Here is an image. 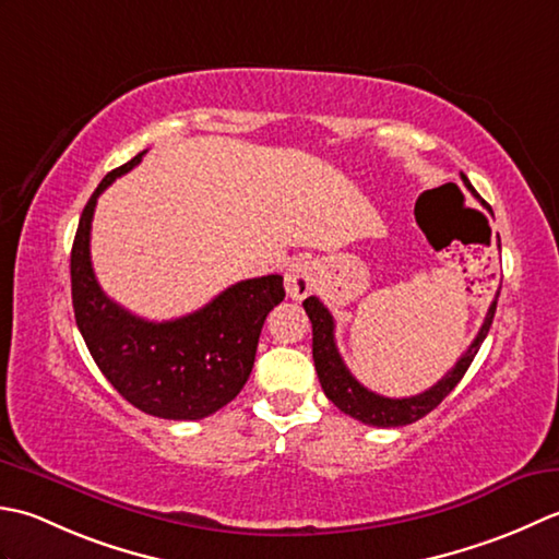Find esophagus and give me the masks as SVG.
<instances>
[{
  "mask_svg": "<svg viewBox=\"0 0 559 559\" xmlns=\"http://www.w3.org/2000/svg\"><path fill=\"white\" fill-rule=\"evenodd\" d=\"M318 282V272L311 260H294V263L284 272V287H287V294L292 299L301 301L316 289Z\"/></svg>",
  "mask_w": 559,
  "mask_h": 559,
  "instance_id": "1",
  "label": "esophagus"
}]
</instances>
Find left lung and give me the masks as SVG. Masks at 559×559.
<instances>
[{
    "mask_svg": "<svg viewBox=\"0 0 559 559\" xmlns=\"http://www.w3.org/2000/svg\"><path fill=\"white\" fill-rule=\"evenodd\" d=\"M463 178L465 188H468L473 195L480 200L475 188L471 186V180ZM483 202V200H480ZM485 204V202H483ZM497 299L499 292L495 296V301L489 304L485 323L480 328V333L475 335L471 347L463 352L461 359L455 361V367L443 376L441 381L431 385L429 391L419 393V395H409V397H385L373 393L355 379L345 367L343 357H340L337 345H335V321L330 311L323 306V301L318 296H309L304 301V309L309 313V321L313 325V361H316V371H318V381L323 385V393L328 395V401H333L335 407L343 409L345 415L359 419L364 425H373V427H403V425H413L417 419H423L429 415L443 397H447L459 381L463 379V373L468 371L473 364L477 349H480L483 340L489 333V325H492V318L497 311Z\"/></svg>",
    "mask_w": 559,
    "mask_h": 559,
    "instance_id": "8db88e82",
    "label": "left lung"
}]
</instances>
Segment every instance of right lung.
I'll return each mask as SVG.
<instances>
[{
    "instance_id": "obj_1",
    "label": "right lung",
    "mask_w": 559,
    "mask_h": 559,
    "mask_svg": "<svg viewBox=\"0 0 559 559\" xmlns=\"http://www.w3.org/2000/svg\"><path fill=\"white\" fill-rule=\"evenodd\" d=\"M144 154L110 170L79 219L70 265L74 318L96 367L124 401L162 419H202L241 393L260 330L284 299V284L282 275L236 282L200 311L164 323L108 299L91 267V219L100 192Z\"/></svg>"
}]
</instances>
